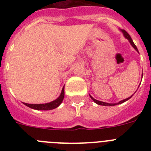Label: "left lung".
Segmentation results:
<instances>
[{
    "label": "left lung",
    "instance_id": "left-lung-1",
    "mask_svg": "<svg viewBox=\"0 0 151 151\" xmlns=\"http://www.w3.org/2000/svg\"><path fill=\"white\" fill-rule=\"evenodd\" d=\"M121 32H122L123 33V35L125 36V38H127V39L129 40V42H130L131 45H132V46L133 47H134V50H135L136 51L138 52V48H137V47L135 46V45H134V42H133L132 39V38H131V37H130V35H129L128 34L127 32H125V31L123 30V29H122V30H121ZM142 77H143V73H142ZM132 95H133V94H132ZM132 95L131 96V97H128V98H126V99H124V100H122V101H119V102L116 103V104H109V103H106V102H103V101H97V100L94 99V97H91V96L90 94H89V96H90V97H91V99L93 100V101H94V103H96V104H98V105H101V106H115V105H117V104H122V103L125 102V101H127L128 100L130 99L131 97H132Z\"/></svg>",
    "mask_w": 151,
    "mask_h": 151
}]
</instances>
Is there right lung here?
Here are the masks:
<instances>
[{"label": "right lung", "instance_id": "right-lung-1", "mask_svg": "<svg viewBox=\"0 0 151 151\" xmlns=\"http://www.w3.org/2000/svg\"><path fill=\"white\" fill-rule=\"evenodd\" d=\"M64 98V86L62 89V91L60 93V95L57 97V99L51 101L50 103H46V104H27V103H23L26 106L29 107L34 109L37 110H50L53 109L58 107L61 104Z\"/></svg>", "mask_w": 151, "mask_h": 151}]
</instances>
